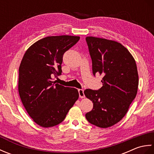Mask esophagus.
<instances>
[{
	"mask_svg": "<svg viewBox=\"0 0 154 154\" xmlns=\"http://www.w3.org/2000/svg\"><path fill=\"white\" fill-rule=\"evenodd\" d=\"M78 92H79V94L80 98H84L85 97L84 91L83 89H78Z\"/></svg>",
	"mask_w": 154,
	"mask_h": 154,
	"instance_id": "obj_1",
	"label": "esophagus"
}]
</instances>
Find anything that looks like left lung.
<instances>
[{"label": "left lung", "instance_id": "left-lung-1", "mask_svg": "<svg viewBox=\"0 0 154 154\" xmlns=\"http://www.w3.org/2000/svg\"><path fill=\"white\" fill-rule=\"evenodd\" d=\"M86 41L92 60L93 73L102 75L99 90L86 89L85 95L93 103L85 114L89 122L106 128L116 124L128 112L138 87L135 60L119 42L88 36Z\"/></svg>", "mask_w": 154, "mask_h": 154}]
</instances>
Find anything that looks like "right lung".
I'll list each match as a JSON object with an SVG mask.
<instances>
[{"label": "right lung", "instance_id": "1", "mask_svg": "<svg viewBox=\"0 0 154 154\" xmlns=\"http://www.w3.org/2000/svg\"><path fill=\"white\" fill-rule=\"evenodd\" d=\"M79 39L67 35L42 38L23 56L19 67V95L29 116L39 126L60 124L79 98L77 89L55 83L51 77L61 74L64 53Z\"/></svg>", "mask_w": 154, "mask_h": 154}]
</instances>
